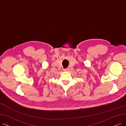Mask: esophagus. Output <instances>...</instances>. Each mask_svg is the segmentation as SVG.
Masks as SVG:
<instances>
[{
  "label": "esophagus",
  "instance_id": "34e87169",
  "mask_svg": "<svg viewBox=\"0 0 126 126\" xmlns=\"http://www.w3.org/2000/svg\"><path fill=\"white\" fill-rule=\"evenodd\" d=\"M69 70V68H66L65 69H64L65 71H68Z\"/></svg>",
  "mask_w": 126,
  "mask_h": 126
}]
</instances>
